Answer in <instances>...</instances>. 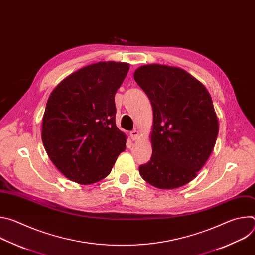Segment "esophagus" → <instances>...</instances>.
Wrapping results in <instances>:
<instances>
[{"label": "esophagus", "mask_w": 255, "mask_h": 255, "mask_svg": "<svg viewBox=\"0 0 255 255\" xmlns=\"http://www.w3.org/2000/svg\"><path fill=\"white\" fill-rule=\"evenodd\" d=\"M129 135H130V138L132 139V141H136V140H138L139 137H140L138 130H133V131H131Z\"/></svg>", "instance_id": "obj_1"}]
</instances>
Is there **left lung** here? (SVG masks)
Instances as JSON below:
<instances>
[{
  "label": "left lung",
  "mask_w": 255,
  "mask_h": 255,
  "mask_svg": "<svg viewBox=\"0 0 255 255\" xmlns=\"http://www.w3.org/2000/svg\"><path fill=\"white\" fill-rule=\"evenodd\" d=\"M134 80L148 96L153 111L152 155L139 166L151 186L170 190L189 184L210 157L219 122L206 87L185 69L146 64Z\"/></svg>",
  "instance_id": "1"
}]
</instances>
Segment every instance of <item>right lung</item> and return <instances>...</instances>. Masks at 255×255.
Here are the masks:
<instances>
[{
    "mask_svg": "<svg viewBox=\"0 0 255 255\" xmlns=\"http://www.w3.org/2000/svg\"><path fill=\"white\" fill-rule=\"evenodd\" d=\"M130 68L100 61L62 80L51 92L41 138L52 163L68 179L92 185L111 172L127 136L116 126L115 94Z\"/></svg>",
    "mask_w": 255,
    "mask_h": 255,
    "instance_id": "right-lung-1",
    "label": "right lung"
}]
</instances>
